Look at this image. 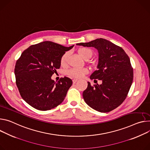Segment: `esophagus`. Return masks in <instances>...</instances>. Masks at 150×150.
Here are the masks:
<instances>
[{
	"mask_svg": "<svg viewBox=\"0 0 150 150\" xmlns=\"http://www.w3.org/2000/svg\"><path fill=\"white\" fill-rule=\"evenodd\" d=\"M78 81V79H74L72 80V82H73V84H75L76 82Z\"/></svg>",
	"mask_w": 150,
	"mask_h": 150,
	"instance_id": "esophagus-1",
	"label": "esophagus"
}]
</instances>
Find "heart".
<instances>
[{"label": "heart", "mask_w": 150, "mask_h": 150, "mask_svg": "<svg viewBox=\"0 0 150 150\" xmlns=\"http://www.w3.org/2000/svg\"><path fill=\"white\" fill-rule=\"evenodd\" d=\"M78 53L79 55L85 60H88L90 59L93 56V51L87 48H82L78 50ZM68 56V52L64 53L60 59V64L64 66L66 64ZM88 69L86 67L84 68H73L67 72V74L72 78H81L83 77L85 75L88 73Z\"/></svg>", "instance_id": "1"}]
</instances>
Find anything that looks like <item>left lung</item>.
<instances>
[{
  "mask_svg": "<svg viewBox=\"0 0 150 150\" xmlns=\"http://www.w3.org/2000/svg\"><path fill=\"white\" fill-rule=\"evenodd\" d=\"M76 45L94 47L99 52L98 70L90 79L101 80L102 83L92 86L88 82L83 93L84 101L99 112L112 111L126 99L133 82V70L129 56L121 47L103 38Z\"/></svg>",
  "mask_w": 150,
  "mask_h": 150,
  "instance_id": "1",
  "label": "left lung"
}]
</instances>
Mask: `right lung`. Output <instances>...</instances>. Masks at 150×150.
Masks as SVG:
<instances>
[{
	"label": "right lung",
	"mask_w": 150,
	"mask_h": 150,
	"mask_svg": "<svg viewBox=\"0 0 150 150\" xmlns=\"http://www.w3.org/2000/svg\"><path fill=\"white\" fill-rule=\"evenodd\" d=\"M74 45L66 47L51 41L30 46L17 60L14 73L21 98L33 108L47 111L64 99L72 81L66 76L58 82L51 79L60 67V59Z\"/></svg>",
	"instance_id": "right-lung-1"
}]
</instances>
